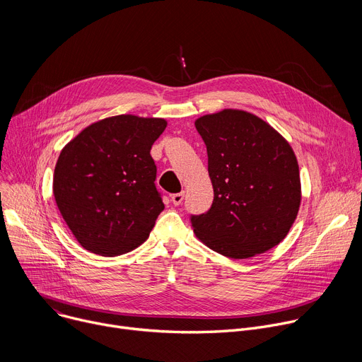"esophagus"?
<instances>
[{
	"label": "esophagus",
	"mask_w": 362,
	"mask_h": 362,
	"mask_svg": "<svg viewBox=\"0 0 362 362\" xmlns=\"http://www.w3.org/2000/svg\"><path fill=\"white\" fill-rule=\"evenodd\" d=\"M183 197H185V192H179V193H175L172 194V202L175 206H179L182 202H183Z\"/></svg>",
	"instance_id": "34e87169"
}]
</instances>
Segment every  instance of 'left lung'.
<instances>
[{"mask_svg": "<svg viewBox=\"0 0 362 362\" xmlns=\"http://www.w3.org/2000/svg\"><path fill=\"white\" fill-rule=\"evenodd\" d=\"M208 150L214 203L192 215L212 250L246 259L285 239L300 204V179L289 143L257 116L225 109L194 122Z\"/></svg>", "mask_w": 362, "mask_h": 362, "instance_id": "left-lung-1", "label": "left lung"}]
</instances>
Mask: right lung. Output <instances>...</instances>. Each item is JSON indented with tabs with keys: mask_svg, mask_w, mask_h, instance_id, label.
<instances>
[{
	"mask_svg": "<svg viewBox=\"0 0 362 362\" xmlns=\"http://www.w3.org/2000/svg\"><path fill=\"white\" fill-rule=\"evenodd\" d=\"M166 126L156 117H107L86 127L62 150L53 192L84 249L117 256L148 238L165 209L150 148Z\"/></svg>",
	"mask_w": 362,
	"mask_h": 362,
	"instance_id": "obj_1",
	"label": "right lung"
}]
</instances>
